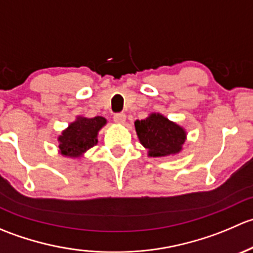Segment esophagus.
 <instances>
[{
  "instance_id": "obj_1",
  "label": "esophagus",
  "mask_w": 253,
  "mask_h": 253,
  "mask_svg": "<svg viewBox=\"0 0 253 253\" xmlns=\"http://www.w3.org/2000/svg\"><path fill=\"white\" fill-rule=\"evenodd\" d=\"M114 121L117 122V124H124L126 121V115L124 112H117V114L114 115Z\"/></svg>"
}]
</instances>
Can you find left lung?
Instances as JSON below:
<instances>
[{
	"label": "left lung",
	"instance_id": "obj_1",
	"mask_svg": "<svg viewBox=\"0 0 253 253\" xmlns=\"http://www.w3.org/2000/svg\"><path fill=\"white\" fill-rule=\"evenodd\" d=\"M139 141L148 149L150 157H165L181 150L186 133L178 125L160 114H152L147 119L134 122Z\"/></svg>",
	"mask_w": 253,
	"mask_h": 253
}]
</instances>
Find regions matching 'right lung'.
I'll use <instances>...</instances> for the list:
<instances>
[{"label":"right lung","mask_w":253,"mask_h":253,"mask_svg":"<svg viewBox=\"0 0 253 253\" xmlns=\"http://www.w3.org/2000/svg\"><path fill=\"white\" fill-rule=\"evenodd\" d=\"M106 124V120L101 116L85 119L79 117L77 121L71 124L62 136L58 137L61 153L67 157H79L85 150L96 144L98 131Z\"/></svg>","instance_id":"obj_1"}]
</instances>
